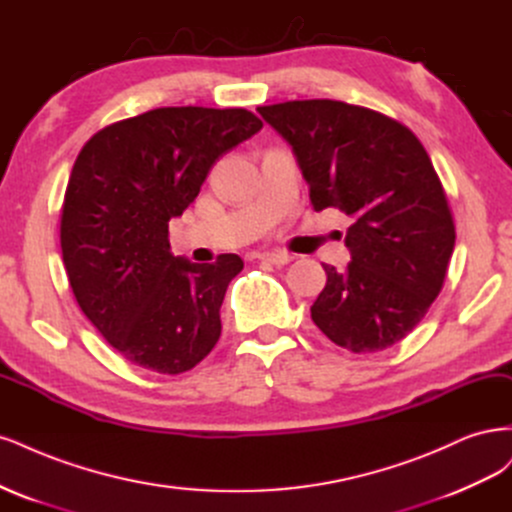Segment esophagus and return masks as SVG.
I'll return each instance as SVG.
<instances>
[{
  "label": "esophagus",
  "instance_id": "esophagus-1",
  "mask_svg": "<svg viewBox=\"0 0 512 512\" xmlns=\"http://www.w3.org/2000/svg\"><path fill=\"white\" fill-rule=\"evenodd\" d=\"M259 259L261 261H268V263H274V266H287V263L293 259V255L283 253V251H272V253H261Z\"/></svg>",
  "mask_w": 512,
  "mask_h": 512
}]
</instances>
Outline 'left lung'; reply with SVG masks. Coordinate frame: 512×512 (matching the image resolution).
<instances>
[{
  "mask_svg": "<svg viewBox=\"0 0 512 512\" xmlns=\"http://www.w3.org/2000/svg\"><path fill=\"white\" fill-rule=\"evenodd\" d=\"M293 148L317 212L353 219L344 272L323 263L325 289L310 306L321 332L353 353L400 342L438 298L455 246L440 178L408 127L336 100L259 106Z\"/></svg>",
  "mask_w": 512,
  "mask_h": 512,
  "instance_id": "left-lung-1",
  "label": "left lung"
}]
</instances>
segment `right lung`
Returning <instances> with one entry per match:
<instances>
[{
	"mask_svg": "<svg viewBox=\"0 0 512 512\" xmlns=\"http://www.w3.org/2000/svg\"><path fill=\"white\" fill-rule=\"evenodd\" d=\"M263 127L244 108H155L82 146L61 208V253L80 310L127 361L187 372L221 336L234 255L193 263L170 251L168 225L210 168Z\"/></svg>",
	"mask_w": 512,
	"mask_h": 512,
	"instance_id": "add662e5",
	"label": "right lung"
}]
</instances>
